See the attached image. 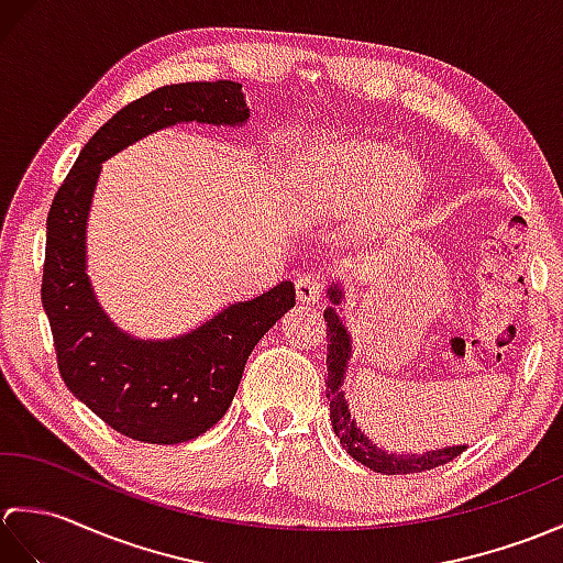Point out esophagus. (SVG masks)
<instances>
[{
  "instance_id": "1",
  "label": "esophagus",
  "mask_w": 563,
  "mask_h": 563,
  "mask_svg": "<svg viewBox=\"0 0 563 563\" xmlns=\"http://www.w3.org/2000/svg\"><path fill=\"white\" fill-rule=\"evenodd\" d=\"M295 290H297V300L305 305H317L321 297H324V288H321L317 275H302V278H297Z\"/></svg>"
}]
</instances>
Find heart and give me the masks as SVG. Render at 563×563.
Returning a JSON list of instances; mask_svg holds the SVG:
<instances>
[{"instance_id":"b5f03b06","label":"heart","mask_w":563,"mask_h":563,"mask_svg":"<svg viewBox=\"0 0 563 563\" xmlns=\"http://www.w3.org/2000/svg\"><path fill=\"white\" fill-rule=\"evenodd\" d=\"M377 186L389 198H409L421 186V169L379 140L324 142L307 159L292 200L305 212L336 214L357 206Z\"/></svg>"}]
</instances>
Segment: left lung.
<instances>
[{
    "instance_id": "left-lung-1",
    "label": "left lung",
    "mask_w": 563,
    "mask_h": 563,
    "mask_svg": "<svg viewBox=\"0 0 563 563\" xmlns=\"http://www.w3.org/2000/svg\"><path fill=\"white\" fill-rule=\"evenodd\" d=\"M329 297L333 305L343 302V288L339 283L331 285ZM324 319H327V373H329L327 375V399L331 406L333 433L339 435L345 452H349L353 460H357L379 474H416V472L435 470V466L448 464L454 457H460V454L466 450V445L428 450L423 454L387 452V450L377 448L375 442L355 426V421L351 418L349 401H345V394L341 389L343 377H345V367H349L351 353H353L351 333H349V327H345L343 317H339L336 307H327Z\"/></svg>"
}]
</instances>
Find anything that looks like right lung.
<instances>
[{
	"label": "right lung",
	"instance_id": "add662e5",
	"mask_svg": "<svg viewBox=\"0 0 563 563\" xmlns=\"http://www.w3.org/2000/svg\"><path fill=\"white\" fill-rule=\"evenodd\" d=\"M242 84L186 81L150 91L81 147L47 212L41 300L67 389L125 438L176 445L206 433L230 409L254 345L295 307L283 280L234 302L181 336L142 341L106 317L87 275V220L101 164L176 123L244 125Z\"/></svg>",
	"mask_w": 563,
	"mask_h": 563
}]
</instances>
